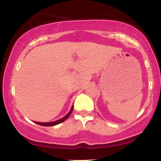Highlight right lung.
Returning a JSON list of instances; mask_svg holds the SVG:
<instances>
[{"label": "right lung", "instance_id": "1", "mask_svg": "<svg viewBox=\"0 0 161 161\" xmlns=\"http://www.w3.org/2000/svg\"><path fill=\"white\" fill-rule=\"evenodd\" d=\"M73 106H72L71 109H70L69 112L66 115L64 116V117L61 118V119H58V120H56V121H53V122H50V123H38V122H35V123H37V124L38 125H44V126H51V125H57L59 124V123H61L62 122L65 121L66 119H67L68 117L70 116V114H71L72 111H73Z\"/></svg>", "mask_w": 161, "mask_h": 161}]
</instances>
